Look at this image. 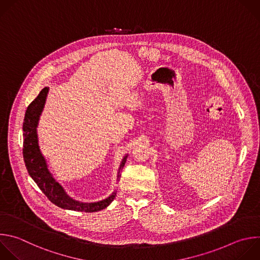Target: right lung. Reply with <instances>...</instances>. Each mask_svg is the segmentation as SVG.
<instances>
[{"mask_svg":"<svg viewBox=\"0 0 260 260\" xmlns=\"http://www.w3.org/2000/svg\"><path fill=\"white\" fill-rule=\"evenodd\" d=\"M49 93V88H44L39 96L29 104L25 112L24 121H23V159L28 171L29 176L42 190V192L48 197V199L55 205L60 208L74 210V211H83V212H96L100 211L114 200L116 196V191H114L109 197L104 200L97 202H80L72 199L67 195L63 187L53 178L52 174L48 169V164L45 157L43 156L38 139V124L40 116L45 107L46 99ZM127 158V154L123 157L119 169L117 180L120 175L119 171L124 166Z\"/></svg>","mask_w":260,"mask_h":260,"instance_id":"right-lung-1","label":"right lung"}]
</instances>
